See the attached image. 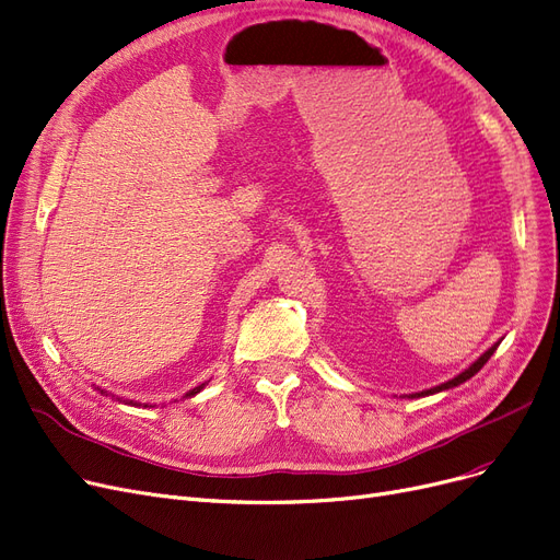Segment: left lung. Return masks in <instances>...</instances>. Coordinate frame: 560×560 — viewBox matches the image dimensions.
Returning <instances> with one entry per match:
<instances>
[{"label":"left lung","mask_w":560,"mask_h":560,"mask_svg":"<svg viewBox=\"0 0 560 560\" xmlns=\"http://www.w3.org/2000/svg\"><path fill=\"white\" fill-rule=\"evenodd\" d=\"M501 343V341H499ZM499 343H493L487 353H482L478 360H475L468 369H464L459 376H454L452 381H447V383H441V385H436V387H431V389H422V392H416V395H410V399H418V397H429V395H436V392H443V389H450V387H457V385H462V383H466L468 378H472L475 374H478V371L489 362V358L495 353V348H499Z\"/></svg>","instance_id":"left-lung-1"}]
</instances>
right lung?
Here are the masks:
<instances>
[{
  "instance_id": "1",
  "label": "right lung",
  "mask_w": 560,
  "mask_h": 560,
  "mask_svg": "<svg viewBox=\"0 0 560 560\" xmlns=\"http://www.w3.org/2000/svg\"><path fill=\"white\" fill-rule=\"evenodd\" d=\"M202 387H205V383H202V385H198V387H194V389H189V392H186V395H184V397H194V395H198V392H200ZM96 389L101 392V395H106V389H101V387H96ZM106 397H108V395H106ZM129 404H131V406H136L133 401H129ZM144 406H148V404H144Z\"/></svg>"
}]
</instances>
